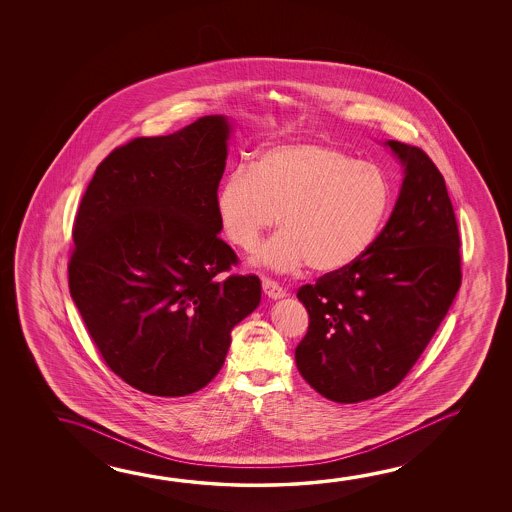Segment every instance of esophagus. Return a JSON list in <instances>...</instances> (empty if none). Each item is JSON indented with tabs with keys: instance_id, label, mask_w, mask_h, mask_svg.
<instances>
[{
	"instance_id": "34e87169",
	"label": "esophagus",
	"mask_w": 512,
	"mask_h": 512,
	"mask_svg": "<svg viewBox=\"0 0 512 512\" xmlns=\"http://www.w3.org/2000/svg\"><path fill=\"white\" fill-rule=\"evenodd\" d=\"M262 291L266 296H269L271 300H280V298H284L285 289L284 287H280V285L275 282V280H271V278H262Z\"/></svg>"
}]
</instances>
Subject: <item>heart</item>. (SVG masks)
<instances>
[{"mask_svg":"<svg viewBox=\"0 0 512 512\" xmlns=\"http://www.w3.org/2000/svg\"><path fill=\"white\" fill-rule=\"evenodd\" d=\"M391 203L382 169L314 143L262 151L219 184L214 200L221 232L243 252L255 250L280 216L284 230L260 248L257 264L287 273L309 262L321 275L350 268L371 250Z\"/></svg>","mask_w":512,"mask_h":512,"instance_id":"b5f03b06","label":"heart"}]
</instances>
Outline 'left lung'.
<instances>
[{"label":"left lung","mask_w":512,"mask_h":512,"mask_svg":"<svg viewBox=\"0 0 512 512\" xmlns=\"http://www.w3.org/2000/svg\"><path fill=\"white\" fill-rule=\"evenodd\" d=\"M402 162L391 218L361 260L302 285L309 330L294 359L312 389L357 403L402 382L461 287V239L446 184L416 146L387 141Z\"/></svg>","instance_id":"left-lung-1"}]
</instances>
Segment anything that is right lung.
<instances>
[{"mask_svg": "<svg viewBox=\"0 0 512 512\" xmlns=\"http://www.w3.org/2000/svg\"><path fill=\"white\" fill-rule=\"evenodd\" d=\"M230 121L205 116L137 137L96 168L73 227L69 291L103 361L153 396L196 393L216 377L230 332L259 307L216 216Z\"/></svg>", "mask_w": 512, "mask_h": 512, "instance_id": "1", "label": "right lung"}]
</instances>
